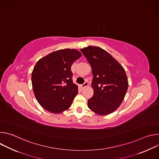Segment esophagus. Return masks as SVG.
<instances>
[{"label": "esophagus", "mask_w": 159, "mask_h": 159, "mask_svg": "<svg viewBox=\"0 0 159 159\" xmlns=\"http://www.w3.org/2000/svg\"><path fill=\"white\" fill-rule=\"evenodd\" d=\"M88 85V82H87V81H85L84 83H83L82 85H81V87H82V88H84V87H87Z\"/></svg>", "instance_id": "1"}]
</instances>
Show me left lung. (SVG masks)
Here are the masks:
<instances>
[{
  "mask_svg": "<svg viewBox=\"0 0 159 159\" xmlns=\"http://www.w3.org/2000/svg\"><path fill=\"white\" fill-rule=\"evenodd\" d=\"M92 68L93 96L88 99L89 108L99 115L114 112L121 104L128 82L123 66L108 52L90 46L80 50Z\"/></svg>",
  "mask_w": 159,
  "mask_h": 159,
  "instance_id": "8db88e82",
  "label": "left lung"
}]
</instances>
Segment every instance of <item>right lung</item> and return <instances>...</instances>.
Listing matches in <instances>:
<instances>
[{"label": "right lung", "mask_w": 159, "mask_h": 159, "mask_svg": "<svg viewBox=\"0 0 159 159\" xmlns=\"http://www.w3.org/2000/svg\"><path fill=\"white\" fill-rule=\"evenodd\" d=\"M81 56L75 49L60 50L36 63L31 75L33 89L44 109L57 114L70 107L78 93L71 66Z\"/></svg>", "instance_id": "right-lung-1"}]
</instances>
